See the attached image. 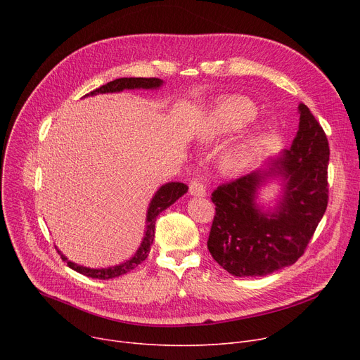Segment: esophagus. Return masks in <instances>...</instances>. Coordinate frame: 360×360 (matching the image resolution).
I'll use <instances>...</instances> for the list:
<instances>
[{"label":"esophagus","mask_w":360,"mask_h":360,"mask_svg":"<svg viewBox=\"0 0 360 360\" xmlns=\"http://www.w3.org/2000/svg\"><path fill=\"white\" fill-rule=\"evenodd\" d=\"M190 194L194 197H205L207 195L205 185L198 179H193L190 184Z\"/></svg>","instance_id":"esophagus-1"}]
</instances>
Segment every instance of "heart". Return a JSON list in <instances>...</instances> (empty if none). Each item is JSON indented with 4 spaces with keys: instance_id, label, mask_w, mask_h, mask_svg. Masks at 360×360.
Wrapping results in <instances>:
<instances>
[{
    "instance_id": "obj_1",
    "label": "heart",
    "mask_w": 360,
    "mask_h": 360,
    "mask_svg": "<svg viewBox=\"0 0 360 360\" xmlns=\"http://www.w3.org/2000/svg\"><path fill=\"white\" fill-rule=\"evenodd\" d=\"M255 108L245 99H226L214 105L207 113L198 139L213 144L228 139L242 129L255 117ZM259 148V134L254 128H245L240 134L223 148L219 156V169L228 176L243 174L252 165Z\"/></svg>"
}]
</instances>
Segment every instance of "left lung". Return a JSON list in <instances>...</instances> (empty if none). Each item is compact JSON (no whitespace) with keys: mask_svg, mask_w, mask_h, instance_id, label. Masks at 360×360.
Segmentation results:
<instances>
[{"mask_svg":"<svg viewBox=\"0 0 360 360\" xmlns=\"http://www.w3.org/2000/svg\"><path fill=\"white\" fill-rule=\"evenodd\" d=\"M297 112L289 150L212 194L216 216L207 247L232 276L261 277L292 266L326 213L328 140L307 105L299 103ZM271 183L279 185L273 206L259 198Z\"/></svg>","mask_w":360,"mask_h":360,"instance_id":"8db88e82","label":"left lung"}]
</instances>
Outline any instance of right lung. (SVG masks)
<instances>
[{"mask_svg":"<svg viewBox=\"0 0 360 360\" xmlns=\"http://www.w3.org/2000/svg\"><path fill=\"white\" fill-rule=\"evenodd\" d=\"M162 86H163V80H160V79H143V77H129V79H127V77H124V79H117V80L106 83L105 86L86 94L84 98L94 96V94L120 93L122 90H134V89L155 90V89H160ZM186 191H188V186L182 182H167V184H165L159 188V190L155 193L153 198L150 200V204H148L147 214H146V231H144V236H143V240L140 243L139 250L129 259H127L121 264H117V266L105 267V269H90V267L80 266V264H77V262L70 261L58 248H56V251H58V254L61 255L63 261H65L68 264L70 269H72L74 271H77L80 274H84L87 277H91V278L109 280V278H115V277H120L122 274H127L131 270L137 269L140 264L147 258V255L150 252L151 243H153V240H155L156 217L163 210H166L167 207L172 205L176 200H179L184 194H186Z\"/></svg>","mask_w":360,"mask_h":360,"instance_id":"add662e5","label":"right lung"}]
</instances>
